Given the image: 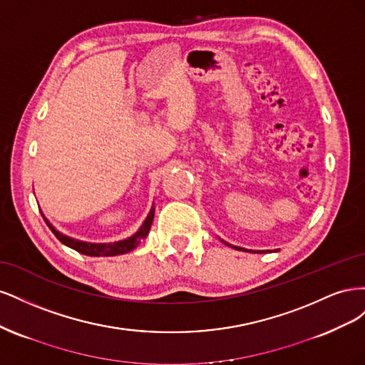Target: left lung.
Returning a JSON list of instances; mask_svg holds the SVG:
<instances>
[{
  "instance_id": "8db88e82",
  "label": "left lung",
  "mask_w": 365,
  "mask_h": 365,
  "mask_svg": "<svg viewBox=\"0 0 365 365\" xmlns=\"http://www.w3.org/2000/svg\"><path fill=\"white\" fill-rule=\"evenodd\" d=\"M220 242H224L225 245H228V247H231V248H235V250H237V251H250V250H245V248H240V247H235V245H230L228 242H225V240H222L220 239ZM250 252H263V251H250Z\"/></svg>"
}]
</instances>
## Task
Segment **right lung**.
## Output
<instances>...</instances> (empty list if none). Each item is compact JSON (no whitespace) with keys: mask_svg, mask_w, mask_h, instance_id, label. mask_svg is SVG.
<instances>
[{"mask_svg":"<svg viewBox=\"0 0 365 365\" xmlns=\"http://www.w3.org/2000/svg\"><path fill=\"white\" fill-rule=\"evenodd\" d=\"M153 215H155V207L152 205L148 217L145 219V222L141 224V227L138 228L135 235H132L130 237H126V239L118 240V242H109V244H93V242H83V240H79V239L70 237L67 235L61 233L59 230L54 228L50 224V220L46 216H43V213H42V217H43V220H46V224L48 225V228L53 231V235L56 236L63 245H67V247L76 250L77 252L85 254V256L108 257V256H118V254H126L134 248H137L140 245V242L149 235L150 225L153 222Z\"/></svg>","mask_w":365,"mask_h":365,"instance_id":"1","label":"right lung"}]
</instances>
